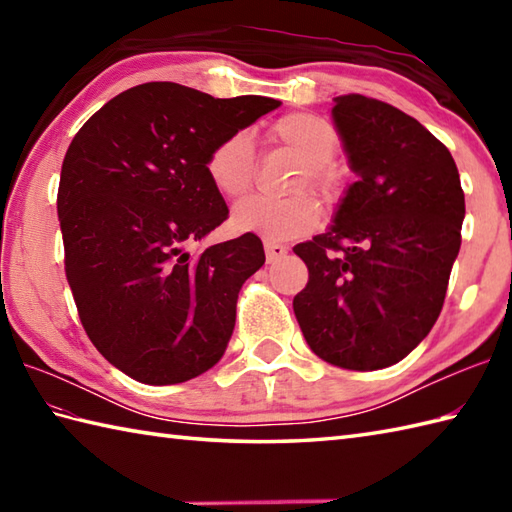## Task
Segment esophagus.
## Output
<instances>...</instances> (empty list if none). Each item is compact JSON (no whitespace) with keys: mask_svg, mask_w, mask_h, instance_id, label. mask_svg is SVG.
<instances>
[{"mask_svg":"<svg viewBox=\"0 0 512 512\" xmlns=\"http://www.w3.org/2000/svg\"><path fill=\"white\" fill-rule=\"evenodd\" d=\"M264 248H266V259L268 262H279L281 257H286L288 255V248L286 246H281V244H277V242H264Z\"/></svg>","mask_w":512,"mask_h":512,"instance_id":"obj_1","label":"esophagus"}]
</instances>
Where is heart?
Returning a JSON list of instances; mask_svg holds the SVG:
<instances>
[{
	"instance_id": "1",
	"label": "heart",
	"mask_w": 512,
	"mask_h": 512,
	"mask_svg": "<svg viewBox=\"0 0 512 512\" xmlns=\"http://www.w3.org/2000/svg\"><path fill=\"white\" fill-rule=\"evenodd\" d=\"M268 140L301 160V169L288 187L295 195L284 200L253 198L237 204L233 228L239 233L262 235L268 242L308 235L319 226L321 209L312 195L299 191L310 187L325 202H332L339 195L341 178L330 162L339 149V134L323 116L292 112L270 125ZM206 176L224 198H246L257 176V158L250 136L235 132L222 138L206 158Z\"/></svg>"
}]
</instances>
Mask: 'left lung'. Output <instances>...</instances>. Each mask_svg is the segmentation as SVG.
<instances>
[{
	"instance_id": "left-lung-1",
	"label": "left lung",
	"mask_w": 512,
	"mask_h": 512,
	"mask_svg": "<svg viewBox=\"0 0 512 512\" xmlns=\"http://www.w3.org/2000/svg\"><path fill=\"white\" fill-rule=\"evenodd\" d=\"M334 103L358 180L328 231L292 248L310 273L292 308L314 354L367 372L402 361L438 321L464 191L449 149L416 118L361 94Z\"/></svg>"
}]
</instances>
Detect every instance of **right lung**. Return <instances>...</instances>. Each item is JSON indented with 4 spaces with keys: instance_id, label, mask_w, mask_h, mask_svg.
<instances>
[{
    "instance_id": "1",
    "label": "right lung",
    "mask_w": 512,
    "mask_h": 512,
    "mask_svg": "<svg viewBox=\"0 0 512 512\" xmlns=\"http://www.w3.org/2000/svg\"><path fill=\"white\" fill-rule=\"evenodd\" d=\"M279 105L154 81L107 101L70 143L57 195L65 277L96 350L138 383L200 376L231 341L262 239L187 246L228 217L206 176L211 149Z\"/></svg>"
}]
</instances>
